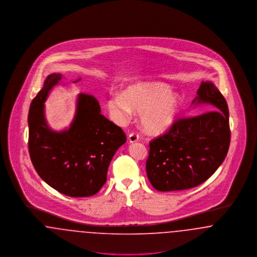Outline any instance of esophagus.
<instances>
[{"label":"esophagus","mask_w":257,"mask_h":257,"mask_svg":"<svg viewBox=\"0 0 257 257\" xmlns=\"http://www.w3.org/2000/svg\"><path fill=\"white\" fill-rule=\"evenodd\" d=\"M139 138H140L139 134L134 133V132L129 135V141H130V143H136V142H138V141H139Z\"/></svg>","instance_id":"obj_1"}]
</instances>
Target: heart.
I'll use <instances>...</instances> for the list:
<instances>
[{
	"mask_svg": "<svg viewBox=\"0 0 257 257\" xmlns=\"http://www.w3.org/2000/svg\"><path fill=\"white\" fill-rule=\"evenodd\" d=\"M181 106L178 94L162 83H139L129 86L121 94H112L108 100L110 113L123 122L130 118L132 110L141 113L142 122L150 132H161L175 120Z\"/></svg>",
	"mask_w": 257,
	"mask_h": 257,
	"instance_id": "1",
	"label": "heart"
}]
</instances>
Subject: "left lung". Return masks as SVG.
Segmentation results:
<instances>
[{
  "mask_svg": "<svg viewBox=\"0 0 257 257\" xmlns=\"http://www.w3.org/2000/svg\"><path fill=\"white\" fill-rule=\"evenodd\" d=\"M194 102L211 110L176 118L149 142L147 177L160 192L195 188L205 182L225 159L230 145L229 111L220 90L202 82Z\"/></svg>",
  "mask_w": 257,
  "mask_h": 257,
  "instance_id": "left-lung-1",
  "label": "left lung"
}]
</instances>
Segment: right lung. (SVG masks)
<instances>
[{
    "instance_id": "obj_1",
    "label": "right lung",
    "mask_w": 257,
    "mask_h": 257,
    "mask_svg": "<svg viewBox=\"0 0 257 257\" xmlns=\"http://www.w3.org/2000/svg\"><path fill=\"white\" fill-rule=\"evenodd\" d=\"M61 79V74L49 75L31 103L30 157L41 179L59 193L72 197L93 196L106 183L110 161L126 143V135L100 113L97 99L87 93L79 95L71 127L61 133L51 131L43 103Z\"/></svg>"
}]
</instances>
